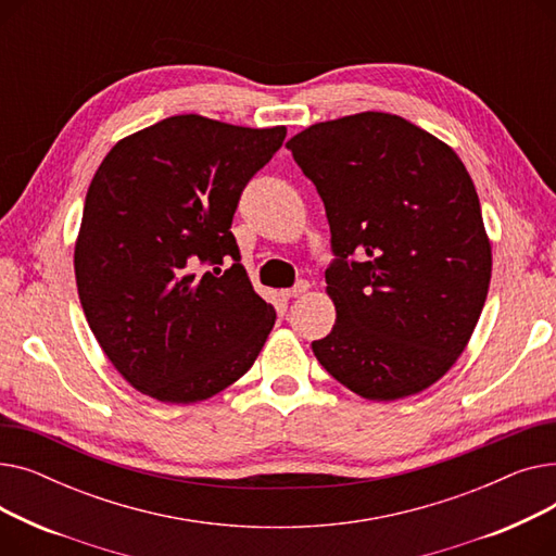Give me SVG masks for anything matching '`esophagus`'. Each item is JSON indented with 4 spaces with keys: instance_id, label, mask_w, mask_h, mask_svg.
I'll return each mask as SVG.
<instances>
[{
    "instance_id": "1",
    "label": "esophagus",
    "mask_w": 556,
    "mask_h": 556,
    "mask_svg": "<svg viewBox=\"0 0 556 556\" xmlns=\"http://www.w3.org/2000/svg\"><path fill=\"white\" fill-rule=\"evenodd\" d=\"M311 286H308V281H298L295 283V288H288V290H283V293H281V298L283 300H293V298H302L304 293H306V290H308Z\"/></svg>"
}]
</instances>
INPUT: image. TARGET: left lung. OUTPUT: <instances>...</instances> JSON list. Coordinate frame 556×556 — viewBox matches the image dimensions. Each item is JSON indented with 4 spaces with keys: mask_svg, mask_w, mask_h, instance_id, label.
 Masks as SVG:
<instances>
[{
    "mask_svg": "<svg viewBox=\"0 0 556 556\" xmlns=\"http://www.w3.org/2000/svg\"><path fill=\"white\" fill-rule=\"evenodd\" d=\"M325 202L336 325L313 354L369 401L417 394L455 365L491 281L469 170L403 116L358 112L286 141Z\"/></svg>",
    "mask_w": 556,
    "mask_h": 556,
    "instance_id": "1",
    "label": "left lung"
}]
</instances>
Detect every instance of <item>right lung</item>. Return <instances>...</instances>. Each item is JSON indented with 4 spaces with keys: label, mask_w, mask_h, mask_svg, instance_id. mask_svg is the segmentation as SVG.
<instances>
[{
    "label": "right lung",
    "mask_w": 556,
    "mask_h": 556,
    "mask_svg": "<svg viewBox=\"0 0 556 556\" xmlns=\"http://www.w3.org/2000/svg\"><path fill=\"white\" fill-rule=\"evenodd\" d=\"M283 137V126L178 114L116 141L97 168L74 248L78 298L103 354L141 394L204 401L266 344L277 313L254 293L229 229Z\"/></svg>",
    "instance_id": "obj_1"
}]
</instances>
